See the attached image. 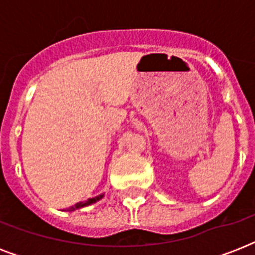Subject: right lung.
<instances>
[{
	"instance_id": "obj_1",
	"label": "right lung",
	"mask_w": 255,
	"mask_h": 255,
	"mask_svg": "<svg viewBox=\"0 0 255 255\" xmlns=\"http://www.w3.org/2000/svg\"><path fill=\"white\" fill-rule=\"evenodd\" d=\"M104 194H99V196H96V197H92V198H88L87 201H82V202H78V204H75L74 206H71L70 208V212H73V210L75 209H81V208H85V206H88L91 205V204H95L96 201H99V200H102L103 198Z\"/></svg>"
}]
</instances>
